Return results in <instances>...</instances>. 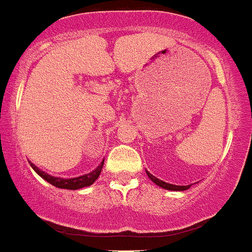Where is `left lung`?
<instances>
[{
    "label": "left lung",
    "mask_w": 252,
    "mask_h": 252,
    "mask_svg": "<svg viewBox=\"0 0 252 252\" xmlns=\"http://www.w3.org/2000/svg\"><path fill=\"white\" fill-rule=\"evenodd\" d=\"M147 175H148V178L151 179L152 182L155 183L156 186H158L159 188H162V189H167V190H174V192H180V190H187V189L190 188V186H174V184H170V183L162 182L161 179L153 176L149 171H147Z\"/></svg>",
    "instance_id": "obj_1"
}]
</instances>
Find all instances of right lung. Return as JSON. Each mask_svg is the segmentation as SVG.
<instances>
[{"label": "right lung", "instance_id": "obj_1", "mask_svg": "<svg viewBox=\"0 0 252 252\" xmlns=\"http://www.w3.org/2000/svg\"><path fill=\"white\" fill-rule=\"evenodd\" d=\"M32 168L34 171L38 174L39 176L42 179H45L47 183L50 184H53L54 187L56 188H62V189H72V190H76V189H81V188H85V187H90L91 184L95 183L99 175H100L101 170H103V165H104V159L101 162L100 165L97 166L95 170H93L89 174H85V175H81V176H77V178H72V179H64V178H56V176H51L49 174H46L45 171L42 170H39L34 163L32 162H29Z\"/></svg>", "mask_w": 252, "mask_h": 252}]
</instances>
